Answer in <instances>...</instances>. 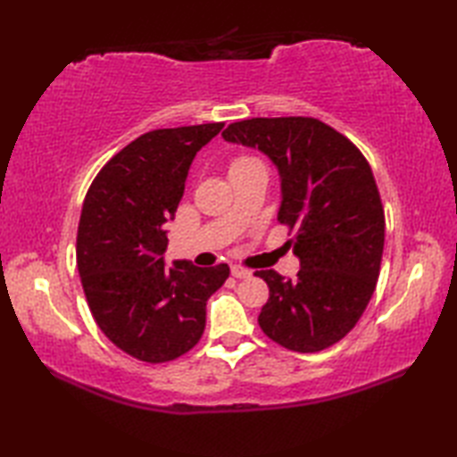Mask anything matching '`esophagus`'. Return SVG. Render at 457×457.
<instances>
[{
	"instance_id": "obj_1",
	"label": "esophagus",
	"mask_w": 457,
	"mask_h": 457,
	"mask_svg": "<svg viewBox=\"0 0 457 457\" xmlns=\"http://www.w3.org/2000/svg\"><path fill=\"white\" fill-rule=\"evenodd\" d=\"M231 275H234L236 278H247V277H251V270L241 267V265H231Z\"/></svg>"
}]
</instances>
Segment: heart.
Instances as JSON below:
<instances>
[{
  "instance_id": "1",
  "label": "heart",
  "mask_w": 457,
  "mask_h": 457,
  "mask_svg": "<svg viewBox=\"0 0 457 457\" xmlns=\"http://www.w3.org/2000/svg\"><path fill=\"white\" fill-rule=\"evenodd\" d=\"M251 161H255V159H249V157H239V159H236L234 162H231V167H229V170H231V169H237V167H241V164H245V162H251Z\"/></svg>"
}]
</instances>
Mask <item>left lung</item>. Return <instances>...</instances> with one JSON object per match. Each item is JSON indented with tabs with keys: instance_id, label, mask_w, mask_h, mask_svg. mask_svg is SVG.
<instances>
[{
	"instance_id": "8db88e82",
	"label": "left lung",
	"mask_w": 457,
	"mask_h": 457,
	"mask_svg": "<svg viewBox=\"0 0 457 457\" xmlns=\"http://www.w3.org/2000/svg\"><path fill=\"white\" fill-rule=\"evenodd\" d=\"M221 137L259 149L280 177L277 220L295 228L296 280L257 270L269 285L259 326L287 349L314 353L339 342L373 296L385 212L371 167L342 133L314 118H253Z\"/></svg>"
}]
</instances>
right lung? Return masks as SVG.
<instances>
[{
  "label": "right lung",
  "mask_w": 457,
  "mask_h": 457,
  "mask_svg": "<svg viewBox=\"0 0 457 457\" xmlns=\"http://www.w3.org/2000/svg\"><path fill=\"white\" fill-rule=\"evenodd\" d=\"M223 123L154 129L105 164L86 194L76 237L84 295L102 332L139 361L164 363L198 344L206 303L229 267L164 265L167 223L196 153Z\"/></svg>",
  "instance_id": "add662e5"
}]
</instances>
